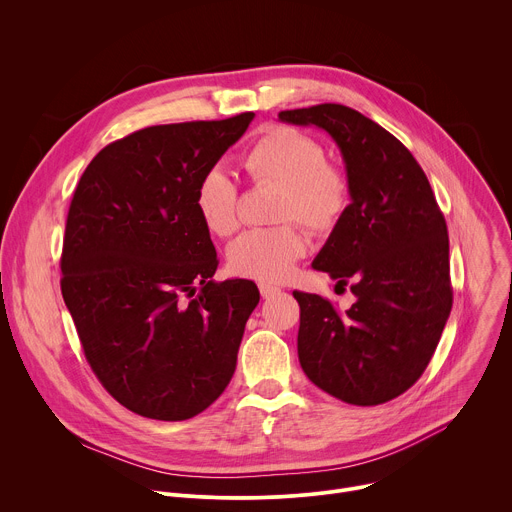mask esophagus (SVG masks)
Segmentation results:
<instances>
[{"label": "esophagus", "mask_w": 512, "mask_h": 512, "mask_svg": "<svg viewBox=\"0 0 512 512\" xmlns=\"http://www.w3.org/2000/svg\"><path fill=\"white\" fill-rule=\"evenodd\" d=\"M279 287H275V285H269V283H259V294H261V298L263 300H269L271 296H275V294H279Z\"/></svg>", "instance_id": "34e87169"}]
</instances>
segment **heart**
<instances>
[{
	"label": "heart",
	"mask_w": 512,
	"mask_h": 512,
	"mask_svg": "<svg viewBox=\"0 0 512 512\" xmlns=\"http://www.w3.org/2000/svg\"><path fill=\"white\" fill-rule=\"evenodd\" d=\"M243 166L257 182L285 186L281 216L298 218L316 233L332 231L348 208L346 176L326 162L324 145L304 131L287 125L267 127L251 143ZM194 204L210 233L227 237L239 227V188L223 166H212L200 176ZM306 249V235L291 225L249 229L229 245L227 263L241 277L281 281Z\"/></svg>",
	"instance_id": "b5f03b06"
}]
</instances>
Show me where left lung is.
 <instances>
[{"label": "left lung", "instance_id": "left-lung-1", "mask_svg": "<svg viewBox=\"0 0 512 512\" xmlns=\"http://www.w3.org/2000/svg\"><path fill=\"white\" fill-rule=\"evenodd\" d=\"M338 145L350 204L312 267L356 302L344 312L294 291L298 356L308 379L350 405H381L425 371L452 310L450 241L427 176L405 145L362 113L324 103L281 111Z\"/></svg>", "mask_w": 512, "mask_h": 512}]
</instances>
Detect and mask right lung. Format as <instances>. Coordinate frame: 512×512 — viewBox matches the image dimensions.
<instances>
[{"label": "right lung", "instance_id": "add662e5", "mask_svg": "<svg viewBox=\"0 0 512 512\" xmlns=\"http://www.w3.org/2000/svg\"><path fill=\"white\" fill-rule=\"evenodd\" d=\"M253 117L139 129L103 148L72 196L62 298L93 373L137 415L190 419L233 379L259 289L212 279L194 194Z\"/></svg>", "mask_w": 512, "mask_h": 512}]
</instances>
